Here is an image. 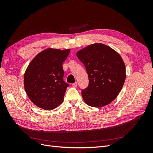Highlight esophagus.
<instances>
[{
    "instance_id": "esophagus-1",
    "label": "esophagus",
    "mask_w": 153,
    "mask_h": 153,
    "mask_svg": "<svg viewBox=\"0 0 153 153\" xmlns=\"http://www.w3.org/2000/svg\"><path fill=\"white\" fill-rule=\"evenodd\" d=\"M72 86L73 87H76L77 86V82H75V83H73V84H72Z\"/></svg>"
}]
</instances>
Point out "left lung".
Returning <instances> with one entry per match:
<instances>
[{
    "label": "left lung",
    "instance_id": "8db88e82",
    "mask_svg": "<svg viewBox=\"0 0 153 153\" xmlns=\"http://www.w3.org/2000/svg\"><path fill=\"white\" fill-rule=\"evenodd\" d=\"M84 64L89 85L82 91L85 102L92 107H101L114 101L126 78V68L120 55L108 46L96 43L78 51Z\"/></svg>",
    "mask_w": 153,
    "mask_h": 153
}]
</instances>
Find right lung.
<instances>
[{
  "instance_id": "obj_1",
  "label": "right lung",
  "mask_w": 153,
  "mask_h": 153,
  "mask_svg": "<svg viewBox=\"0 0 153 153\" xmlns=\"http://www.w3.org/2000/svg\"><path fill=\"white\" fill-rule=\"evenodd\" d=\"M70 50L48 48L40 52L27 67L24 75L25 90L32 102L45 110L61 104L69 84L64 81L62 64Z\"/></svg>"
}]
</instances>
